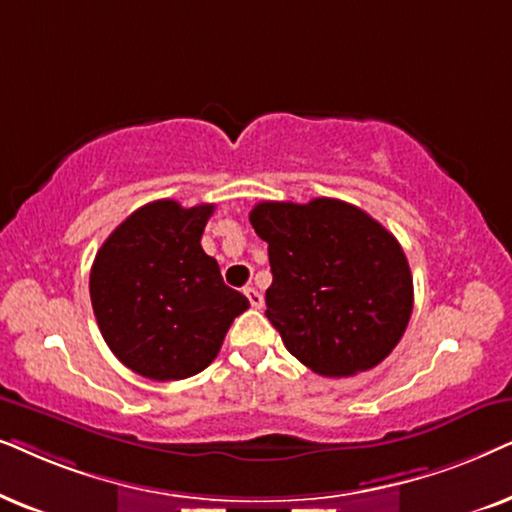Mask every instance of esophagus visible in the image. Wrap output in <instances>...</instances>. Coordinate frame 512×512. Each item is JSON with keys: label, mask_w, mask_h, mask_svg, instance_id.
I'll list each match as a JSON object with an SVG mask.
<instances>
[{"label": "esophagus", "mask_w": 512, "mask_h": 512, "mask_svg": "<svg viewBox=\"0 0 512 512\" xmlns=\"http://www.w3.org/2000/svg\"><path fill=\"white\" fill-rule=\"evenodd\" d=\"M243 292H245V297H248L250 306H255V309H262L264 297H262V292H260V290H255V288H245Z\"/></svg>", "instance_id": "esophagus-1"}]
</instances>
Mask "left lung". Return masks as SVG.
Segmentation results:
<instances>
[{"label": "left lung", "instance_id": "1", "mask_svg": "<svg viewBox=\"0 0 512 512\" xmlns=\"http://www.w3.org/2000/svg\"><path fill=\"white\" fill-rule=\"evenodd\" d=\"M250 224L269 243L267 318L299 363L323 377H353L395 349L414 288L391 231L339 199L262 201Z\"/></svg>", "mask_w": 512, "mask_h": 512}]
</instances>
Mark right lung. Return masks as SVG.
Returning <instances> with one entry per match:
<instances>
[{
    "mask_svg": "<svg viewBox=\"0 0 512 512\" xmlns=\"http://www.w3.org/2000/svg\"><path fill=\"white\" fill-rule=\"evenodd\" d=\"M213 203L161 199L135 210L95 255L91 304L109 349L128 370L177 381L213 363L250 302L224 285L201 248Z\"/></svg>",
    "mask_w": 512,
    "mask_h": 512,
    "instance_id": "1",
    "label": "right lung"
}]
</instances>
